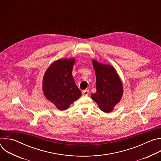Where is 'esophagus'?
Returning <instances> with one entry per match:
<instances>
[{
    "label": "esophagus",
    "instance_id": "obj_1",
    "mask_svg": "<svg viewBox=\"0 0 161 161\" xmlns=\"http://www.w3.org/2000/svg\"><path fill=\"white\" fill-rule=\"evenodd\" d=\"M90 92L88 90H83L82 91V95L83 96H88L89 95Z\"/></svg>",
    "mask_w": 161,
    "mask_h": 161
}]
</instances>
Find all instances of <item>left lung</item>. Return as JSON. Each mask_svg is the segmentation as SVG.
<instances>
[{
  "label": "left lung",
  "instance_id": "left-lung-1",
  "mask_svg": "<svg viewBox=\"0 0 161 161\" xmlns=\"http://www.w3.org/2000/svg\"><path fill=\"white\" fill-rule=\"evenodd\" d=\"M96 77V90L91 97L105 113L112 111L123 95V85L115 69L92 60Z\"/></svg>",
  "mask_w": 161,
  "mask_h": 161
}]
</instances>
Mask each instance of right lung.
<instances>
[{
  "instance_id": "1",
  "label": "right lung",
  "mask_w": 161,
  "mask_h": 161,
  "mask_svg": "<svg viewBox=\"0 0 161 161\" xmlns=\"http://www.w3.org/2000/svg\"><path fill=\"white\" fill-rule=\"evenodd\" d=\"M75 63L74 58L55 61L43 77L42 90L45 97L61 111L67 109L81 96L72 75Z\"/></svg>"
}]
</instances>
